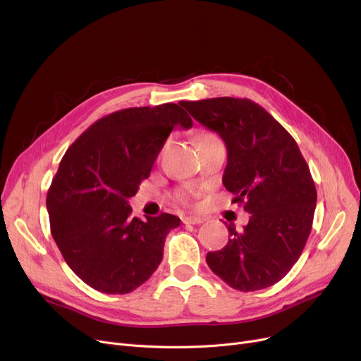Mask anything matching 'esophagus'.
<instances>
[{
	"label": "esophagus",
	"instance_id": "obj_1",
	"mask_svg": "<svg viewBox=\"0 0 361 361\" xmlns=\"http://www.w3.org/2000/svg\"><path fill=\"white\" fill-rule=\"evenodd\" d=\"M205 221V218L199 216V215H190V216H184L183 218V223L184 224H202Z\"/></svg>",
	"mask_w": 361,
	"mask_h": 361
}]
</instances>
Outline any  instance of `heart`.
I'll return each instance as SVG.
<instances>
[{"instance_id":"b5f03b06","label":"heart","mask_w":361,"mask_h":361,"mask_svg":"<svg viewBox=\"0 0 361 361\" xmlns=\"http://www.w3.org/2000/svg\"><path fill=\"white\" fill-rule=\"evenodd\" d=\"M205 137H214L212 134H205L203 135L202 138H205ZM196 195V192L193 190V189H189V190H183L180 195H178V199L181 200V202H189L190 200V197L192 196H195Z\"/></svg>"}]
</instances>
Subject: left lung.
I'll use <instances>...</instances> for the list:
<instances>
[{"instance_id":"1","label":"left lung","mask_w":361,"mask_h":361,"mask_svg":"<svg viewBox=\"0 0 361 361\" xmlns=\"http://www.w3.org/2000/svg\"><path fill=\"white\" fill-rule=\"evenodd\" d=\"M227 146L226 189L250 214L243 230L228 224V242L208 252L209 269L228 286L252 292L273 286L301 257L317 202L310 168L293 137L249 99L181 102Z\"/></svg>"}]
</instances>
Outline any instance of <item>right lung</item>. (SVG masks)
<instances>
[{
    "instance_id": "add662e5",
    "label": "right lung",
    "mask_w": 361,
    "mask_h": 361,
    "mask_svg": "<svg viewBox=\"0 0 361 361\" xmlns=\"http://www.w3.org/2000/svg\"><path fill=\"white\" fill-rule=\"evenodd\" d=\"M177 125L189 130L193 121L176 103L122 109L94 122L61 158L47 193L51 236L92 289L130 293L159 267L180 218L131 216L128 199Z\"/></svg>"
}]
</instances>
